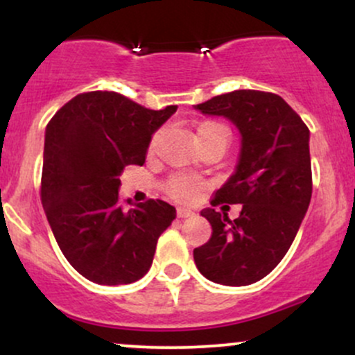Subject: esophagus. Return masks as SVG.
I'll list each match as a JSON object with an SVG mask.
<instances>
[{"label":"esophagus","mask_w":355,"mask_h":355,"mask_svg":"<svg viewBox=\"0 0 355 355\" xmlns=\"http://www.w3.org/2000/svg\"><path fill=\"white\" fill-rule=\"evenodd\" d=\"M177 215H178V218H189V217H193V211L191 210H187V209H177Z\"/></svg>","instance_id":"esophagus-1"}]
</instances>
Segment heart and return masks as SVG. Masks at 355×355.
Here are the masks:
<instances>
[{"label": "heart", "instance_id": "1", "mask_svg": "<svg viewBox=\"0 0 355 355\" xmlns=\"http://www.w3.org/2000/svg\"><path fill=\"white\" fill-rule=\"evenodd\" d=\"M207 138H223L229 140V130L218 121H205L198 126L197 130V141L207 140ZM200 182L197 178L187 177V175H175L165 183V190L170 197L180 202H191L197 195Z\"/></svg>", "mask_w": 355, "mask_h": 355}]
</instances>
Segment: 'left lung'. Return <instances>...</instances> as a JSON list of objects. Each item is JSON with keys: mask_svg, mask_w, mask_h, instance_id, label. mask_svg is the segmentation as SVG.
Returning a JSON list of instances; mask_svg holds the SVG:
<instances>
[{"mask_svg": "<svg viewBox=\"0 0 355 355\" xmlns=\"http://www.w3.org/2000/svg\"><path fill=\"white\" fill-rule=\"evenodd\" d=\"M195 110L225 116L242 137L235 172L211 200L214 207L242 203V210L235 220L225 211L202 210L211 237L193 250L195 266L215 284L250 285L279 266L309 209L311 132L275 93L235 89Z\"/></svg>", "mask_w": 355, "mask_h": 355, "instance_id": "1", "label": "left lung"}]
</instances>
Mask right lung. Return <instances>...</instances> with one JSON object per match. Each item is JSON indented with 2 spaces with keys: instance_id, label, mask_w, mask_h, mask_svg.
<instances>
[{
  "instance_id": "right-lung-1",
  "label": "right lung",
  "mask_w": 355,
  "mask_h": 355,
  "mask_svg": "<svg viewBox=\"0 0 355 355\" xmlns=\"http://www.w3.org/2000/svg\"><path fill=\"white\" fill-rule=\"evenodd\" d=\"M175 112V105L148 110L120 93L89 92L46 125L42 203L61 252L85 279L132 284L152 267L158 237L177 210L164 200L123 210L120 175L145 164L152 135Z\"/></svg>"
}]
</instances>
